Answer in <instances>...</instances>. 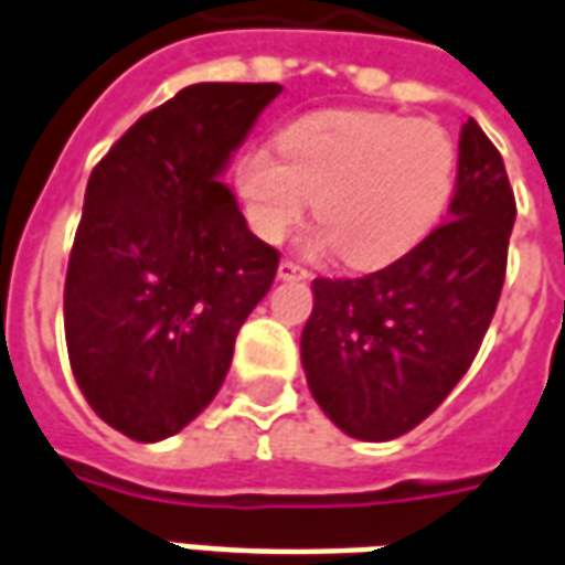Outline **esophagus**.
<instances>
[{"label":"esophagus","mask_w":565,"mask_h":565,"mask_svg":"<svg viewBox=\"0 0 565 565\" xmlns=\"http://www.w3.org/2000/svg\"><path fill=\"white\" fill-rule=\"evenodd\" d=\"M276 274H279V279H307L310 270H307L305 264L286 258V260H279V270H276Z\"/></svg>","instance_id":"esophagus-1"}]
</instances>
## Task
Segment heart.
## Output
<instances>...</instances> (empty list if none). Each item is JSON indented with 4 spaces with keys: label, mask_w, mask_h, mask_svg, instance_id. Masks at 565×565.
<instances>
[{
    "label": "heart",
    "mask_w": 565,
    "mask_h": 565,
    "mask_svg": "<svg viewBox=\"0 0 565 565\" xmlns=\"http://www.w3.org/2000/svg\"><path fill=\"white\" fill-rule=\"evenodd\" d=\"M458 153L434 122L396 113L322 110L291 122L279 147L245 150L236 166L248 221L279 243L317 193V248L350 267H379L422 243L452 200Z\"/></svg>",
    "instance_id": "1"
}]
</instances>
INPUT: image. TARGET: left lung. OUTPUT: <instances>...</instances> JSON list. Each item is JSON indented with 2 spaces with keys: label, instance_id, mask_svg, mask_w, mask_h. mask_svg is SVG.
<instances>
[{
  "label": "left lung",
  "instance_id": "1",
  "mask_svg": "<svg viewBox=\"0 0 565 565\" xmlns=\"http://www.w3.org/2000/svg\"><path fill=\"white\" fill-rule=\"evenodd\" d=\"M513 217L504 159L468 119L449 221L384 270L313 279L301 363L313 399L348 437H403L465 379L495 317Z\"/></svg>",
  "mask_w": 565,
  "mask_h": 565
}]
</instances>
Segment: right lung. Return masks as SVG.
Returning a JSON list of instances; mask_svg holds the SVG:
<instances>
[{
	"label": "right lung",
	"instance_id": "right-lung-1",
	"mask_svg": "<svg viewBox=\"0 0 565 565\" xmlns=\"http://www.w3.org/2000/svg\"><path fill=\"white\" fill-rule=\"evenodd\" d=\"M276 82H200L141 116L85 186L64 286L82 396L138 443L184 430L227 379L279 252L221 181Z\"/></svg>",
	"mask_w": 565,
	"mask_h": 565
}]
</instances>
